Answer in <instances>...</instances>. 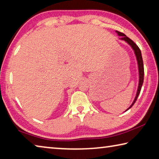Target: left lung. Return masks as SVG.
Masks as SVG:
<instances>
[{
    "instance_id": "8db88e82",
    "label": "left lung",
    "mask_w": 159,
    "mask_h": 159,
    "mask_svg": "<svg viewBox=\"0 0 159 159\" xmlns=\"http://www.w3.org/2000/svg\"><path fill=\"white\" fill-rule=\"evenodd\" d=\"M116 32L117 34L120 36V38H119L120 40H121V41H124L125 42L127 43L128 45H130V47L133 48V50H134V55H135V57L137 59V61H138V71H139V84H138V90H137L136 96L134 99L133 103H132L131 105L127 109H126V111H128V109H130L131 107L133 106L134 102H136L137 99H138V98L139 93H140L142 86V84H143V81H144V64H143V60H142L141 51L138 45L134 43L130 39H129L128 37L126 36L124 34H123V33H121V32H119L118 31H116Z\"/></svg>"
}]
</instances>
